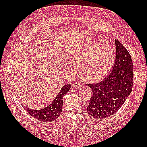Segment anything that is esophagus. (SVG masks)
I'll use <instances>...</instances> for the list:
<instances>
[{
    "label": "esophagus",
    "instance_id": "34e87169",
    "mask_svg": "<svg viewBox=\"0 0 147 147\" xmlns=\"http://www.w3.org/2000/svg\"><path fill=\"white\" fill-rule=\"evenodd\" d=\"M82 84H80L78 82H76V83H73V85H72L71 88H73V89H74V90H75V89H77V88H80V87H82Z\"/></svg>",
    "mask_w": 147,
    "mask_h": 147
}]
</instances>
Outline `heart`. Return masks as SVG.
Wrapping results in <instances>:
<instances>
[{
	"instance_id": "heart-1",
	"label": "heart",
	"mask_w": 147,
	"mask_h": 147,
	"mask_svg": "<svg viewBox=\"0 0 147 147\" xmlns=\"http://www.w3.org/2000/svg\"><path fill=\"white\" fill-rule=\"evenodd\" d=\"M72 64L80 66L81 75L85 80L97 82L107 75L114 62V53L110 46L95 41L83 43L71 53Z\"/></svg>"
}]
</instances>
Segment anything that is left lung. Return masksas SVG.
I'll return each mask as SVG.
<instances>
[{
  "label": "left lung",
  "mask_w": 147,
  "mask_h": 147,
  "mask_svg": "<svg viewBox=\"0 0 147 147\" xmlns=\"http://www.w3.org/2000/svg\"><path fill=\"white\" fill-rule=\"evenodd\" d=\"M116 55L111 72L102 82L87 84L93 95L87 112L95 119H105L114 114L132 91L133 65L126 49L115 40Z\"/></svg>",
  "instance_id": "8db88e82"
}]
</instances>
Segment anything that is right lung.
Returning a JSON list of instances; mask_svg holds the SVG:
<instances>
[{"mask_svg": "<svg viewBox=\"0 0 147 147\" xmlns=\"http://www.w3.org/2000/svg\"><path fill=\"white\" fill-rule=\"evenodd\" d=\"M71 85L62 86L60 92L51 104L47 107L40 110H33L24 107L26 111L31 116L42 122H52L57 119L60 116L62 111L63 96L69 91Z\"/></svg>", "mask_w": 147, "mask_h": 147, "instance_id": "obj_1", "label": "right lung"}]
</instances>
